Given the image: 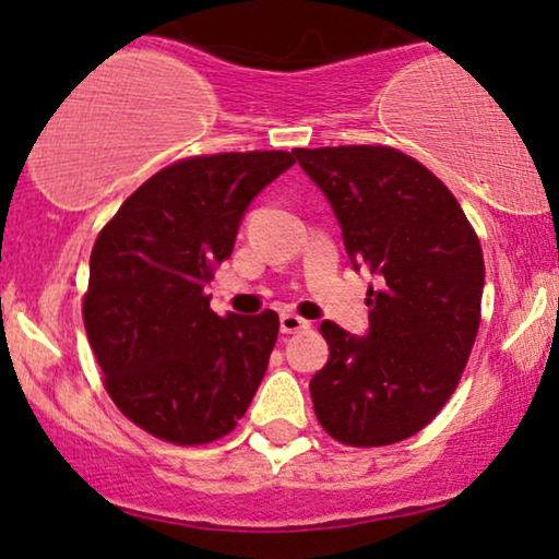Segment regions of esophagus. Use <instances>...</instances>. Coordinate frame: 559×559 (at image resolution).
I'll use <instances>...</instances> for the list:
<instances>
[{
	"instance_id": "obj_1",
	"label": "esophagus",
	"mask_w": 559,
	"mask_h": 559,
	"mask_svg": "<svg viewBox=\"0 0 559 559\" xmlns=\"http://www.w3.org/2000/svg\"><path fill=\"white\" fill-rule=\"evenodd\" d=\"M310 323L300 316H295V312H282L280 316V331L282 333H300V331H308Z\"/></svg>"
}]
</instances>
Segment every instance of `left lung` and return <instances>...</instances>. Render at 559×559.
Masks as SVG:
<instances>
[{
    "mask_svg": "<svg viewBox=\"0 0 559 559\" xmlns=\"http://www.w3.org/2000/svg\"><path fill=\"white\" fill-rule=\"evenodd\" d=\"M323 190L369 287V335L323 320L328 364L310 381L333 440L381 448L430 425L453 396L480 325L484 251L461 203L415 157L384 144L293 150Z\"/></svg>",
    "mask_w": 559,
    "mask_h": 559,
    "instance_id": "1",
    "label": "left lung"
}]
</instances>
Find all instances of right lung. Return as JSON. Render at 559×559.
<instances>
[{
    "label": "right lung",
    "mask_w": 559,
    "mask_h": 559,
    "mask_svg": "<svg viewBox=\"0 0 559 559\" xmlns=\"http://www.w3.org/2000/svg\"><path fill=\"white\" fill-rule=\"evenodd\" d=\"M293 152H221L163 167L121 203L91 251L83 325L121 415L173 445H205L243 417L280 318L211 310L205 285L243 211Z\"/></svg>",
    "instance_id": "add662e5"
}]
</instances>
